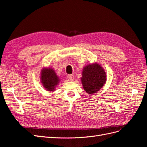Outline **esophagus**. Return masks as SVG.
Instances as JSON below:
<instances>
[{
    "label": "esophagus",
    "instance_id": "1",
    "mask_svg": "<svg viewBox=\"0 0 147 147\" xmlns=\"http://www.w3.org/2000/svg\"><path fill=\"white\" fill-rule=\"evenodd\" d=\"M67 80L70 82H72L74 80V76L73 75H69L67 76Z\"/></svg>",
    "mask_w": 147,
    "mask_h": 147
}]
</instances>
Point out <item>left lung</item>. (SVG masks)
<instances>
[{
	"label": "left lung",
	"mask_w": 147,
	"mask_h": 147,
	"mask_svg": "<svg viewBox=\"0 0 147 147\" xmlns=\"http://www.w3.org/2000/svg\"><path fill=\"white\" fill-rule=\"evenodd\" d=\"M106 79L104 69L98 64L88 65L83 68L81 80L83 89L88 94H94L100 90Z\"/></svg>",
	"instance_id": "8db88e82"
}]
</instances>
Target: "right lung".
Instances as JSON below:
<instances>
[{
  "label": "right lung",
  "instance_id": "add662e5",
  "mask_svg": "<svg viewBox=\"0 0 147 147\" xmlns=\"http://www.w3.org/2000/svg\"><path fill=\"white\" fill-rule=\"evenodd\" d=\"M41 80L43 86L49 91L55 90V87L59 83V79L54 70L50 68L43 69L41 74Z\"/></svg>",
  "mask_w": 147,
  "mask_h": 147
}]
</instances>
